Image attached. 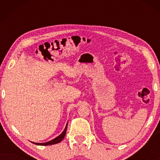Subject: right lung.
Instances as JSON below:
<instances>
[{
    "instance_id": "obj_1",
    "label": "right lung",
    "mask_w": 160,
    "mask_h": 160,
    "mask_svg": "<svg viewBox=\"0 0 160 160\" xmlns=\"http://www.w3.org/2000/svg\"><path fill=\"white\" fill-rule=\"evenodd\" d=\"M67 127H68V123L66 124V126H65V130H63V132L61 133L59 136L55 138L53 140H52V141H48V142H47V143H33V142H32V143H35V144H36V145H40V146H48V145H53V144L60 143V142L62 141V139L64 138L65 134H66Z\"/></svg>"
}]
</instances>
